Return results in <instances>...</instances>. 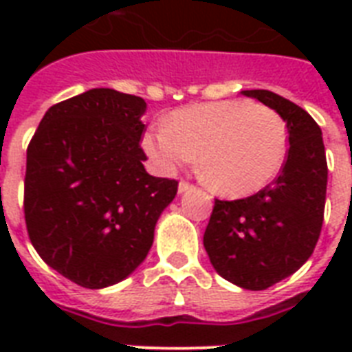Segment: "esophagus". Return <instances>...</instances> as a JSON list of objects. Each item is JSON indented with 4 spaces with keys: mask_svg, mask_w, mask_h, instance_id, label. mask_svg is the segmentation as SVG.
<instances>
[{
    "mask_svg": "<svg viewBox=\"0 0 352 352\" xmlns=\"http://www.w3.org/2000/svg\"><path fill=\"white\" fill-rule=\"evenodd\" d=\"M190 188H192V184H190V182L188 181H181L179 182V192H188V190H190Z\"/></svg>",
    "mask_w": 352,
    "mask_h": 352,
    "instance_id": "34e87169",
    "label": "esophagus"
}]
</instances>
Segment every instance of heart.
<instances>
[{
  "label": "heart",
  "mask_w": 352,
  "mask_h": 352,
  "mask_svg": "<svg viewBox=\"0 0 352 352\" xmlns=\"http://www.w3.org/2000/svg\"><path fill=\"white\" fill-rule=\"evenodd\" d=\"M142 146L160 170L171 171L199 155V175L214 192L245 197L267 186L287 157L283 118L248 100L181 107Z\"/></svg>",
  "instance_id": "obj_1"
}]
</instances>
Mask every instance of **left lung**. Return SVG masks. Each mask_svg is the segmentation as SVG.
<instances>
[{
  "instance_id": "obj_1",
  "label": "left lung",
  "mask_w": 352,
  "mask_h": 352,
  "mask_svg": "<svg viewBox=\"0 0 352 352\" xmlns=\"http://www.w3.org/2000/svg\"><path fill=\"white\" fill-rule=\"evenodd\" d=\"M279 113L289 151L279 175L250 197L215 199L204 248L214 268L241 289L265 290L312 256L323 225L327 159L322 129L294 102L267 89L243 91Z\"/></svg>"
}]
</instances>
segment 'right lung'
Segmentation results:
<instances>
[{"label":"right lung","mask_w":352,"mask_h":352,"mask_svg":"<svg viewBox=\"0 0 352 352\" xmlns=\"http://www.w3.org/2000/svg\"><path fill=\"white\" fill-rule=\"evenodd\" d=\"M146 102L89 89L54 104L27 148L23 212L43 261L85 289L127 278L146 259L175 179L151 177L140 140Z\"/></svg>","instance_id":"obj_1"}]
</instances>
